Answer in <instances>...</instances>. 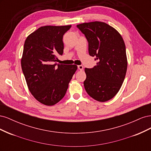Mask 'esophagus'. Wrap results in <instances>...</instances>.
I'll return each instance as SVG.
<instances>
[{"mask_svg": "<svg viewBox=\"0 0 151 151\" xmlns=\"http://www.w3.org/2000/svg\"><path fill=\"white\" fill-rule=\"evenodd\" d=\"M77 67H78V68H79L80 70H83V68H84V67L83 65H78V66H77Z\"/></svg>", "mask_w": 151, "mask_h": 151, "instance_id": "esophagus-1", "label": "esophagus"}]
</instances>
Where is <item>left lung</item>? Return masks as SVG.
Listing matches in <instances>:
<instances>
[{"label": "left lung", "instance_id": "8db88e82", "mask_svg": "<svg viewBox=\"0 0 151 151\" xmlns=\"http://www.w3.org/2000/svg\"><path fill=\"white\" fill-rule=\"evenodd\" d=\"M88 40L89 55L97 65L85 68L84 88L91 98L99 102L112 99L125 79L127 69L126 48L121 35L103 22L77 24Z\"/></svg>", "mask_w": 151, "mask_h": 151}]
</instances>
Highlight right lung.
<instances>
[{"label":"right lung","instance_id":"obj_1","mask_svg":"<svg viewBox=\"0 0 151 151\" xmlns=\"http://www.w3.org/2000/svg\"><path fill=\"white\" fill-rule=\"evenodd\" d=\"M70 28L71 25L42 26L25 40L22 70L32 95L47 106H53L64 97L77 69L76 65L55 62L63 52V36Z\"/></svg>","mask_w":151,"mask_h":151}]
</instances>
